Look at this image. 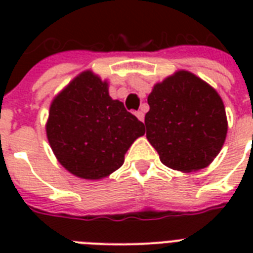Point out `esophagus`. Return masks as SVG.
Masks as SVG:
<instances>
[{
	"label": "esophagus",
	"mask_w": 253,
	"mask_h": 253,
	"mask_svg": "<svg viewBox=\"0 0 253 253\" xmlns=\"http://www.w3.org/2000/svg\"><path fill=\"white\" fill-rule=\"evenodd\" d=\"M135 115H136V117H138V119L139 121H142V122H144V113H143V111H136V113H135Z\"/></svg>",
	"instance_id": "esophagus-1"
}]
</instances>
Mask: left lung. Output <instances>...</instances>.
Wrapping results in <instances>:
<instances>
[{
  "instance_id": "1",
  "label": "left lung",
  "mask_w": 253,
  "mask_h": 253,
  "mask_svg": "<svg viewBox=\"0 0 253 253\" xmlns=\"http://www.w3.org/2000/svg\"><path fill=\"white\" fill-rule=\"evenodd\" d=\"M147 139L169 168L192 172L219 154L227 119L219 94L186 71L156 84L148 95Z\"/></svg>"
}]
</instances>
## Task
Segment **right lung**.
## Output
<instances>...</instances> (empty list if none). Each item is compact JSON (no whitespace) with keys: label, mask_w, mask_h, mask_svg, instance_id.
<instances>
[{"label":"right lung","mask_w":253,"mask_h":253,"mask_svg":"<svg viewBox=\"0 0 253 253\" xmlns=\"http://www.w3.org/2000/svg\"><path fill=\"white\" fill-rule=\"evenodd\" d=\"M45 130L61 166L87 180L122 167L127 150L146 132L143 122L111 99L106 81L89 71L53 99Z\"/></svg>","instance_id":"add662e5"}]
</instances>
